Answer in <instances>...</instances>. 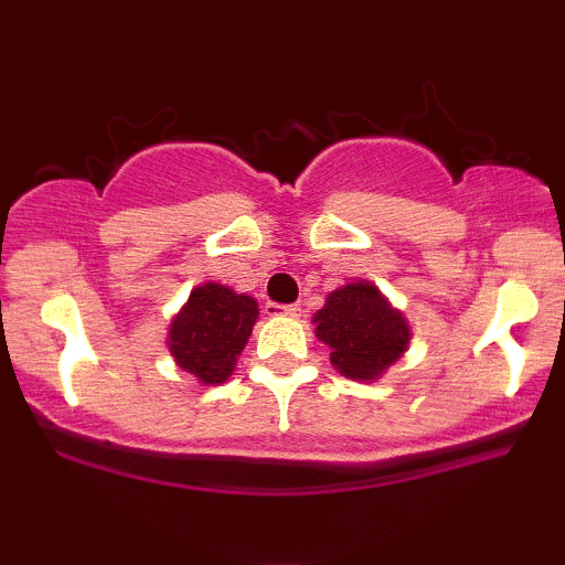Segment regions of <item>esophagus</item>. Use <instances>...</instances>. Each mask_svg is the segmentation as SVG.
<instances>
[{"mask_svg": "<svg viewBox=\"0 0 565 565\" xmlns=\"http://www.w3.org/2000/svg\"><path fill=\"white\" fill-rule=\"evenodd\" d=\"M265 313H268V316H300V305L265 302Z\"/></svg>", "mask_w": 565, "mask_h": 565, "instance_id": "esophagus-1", "label": "esophagus"}]
</instances>
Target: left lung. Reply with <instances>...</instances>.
Listing matches in <instances>:
<instances>
[{
    "mask_svg": "<svg viewBox=\"0 0 565 565\" xmlns=\"http://www.w3.org/2000/svg\"><path fill=\"white\" fill-rule=\"evenodd\" d=\"M316 337L329 345V361L350 380L372 382L406 353L412 329L374 284L353 281L334 289L313 316Z\"/></svg>",
    "mask_w": 565,
    "mask_h": 565,
    "instance_id": "obj_1",
    "label": "left lung"
}]
</instances>
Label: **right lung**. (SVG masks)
Returning <instances> with one entry per match:
<instances>
[{"label": "right lung", "instance_id": "1", "mask_svg": "<svg viewBox=\"0 0 565 565\" xmlns=\"http://www.w3.org/2000/svg\"><path fill=\"white\" fill-rule=\"evenodd\" d=\"M255 321V297L215 281L201 284L172 319L167 345L180 369L204 385H220L236 369Z\"/></svg>", "mask_w": 565, "mask_h": 565}]
</instances>
